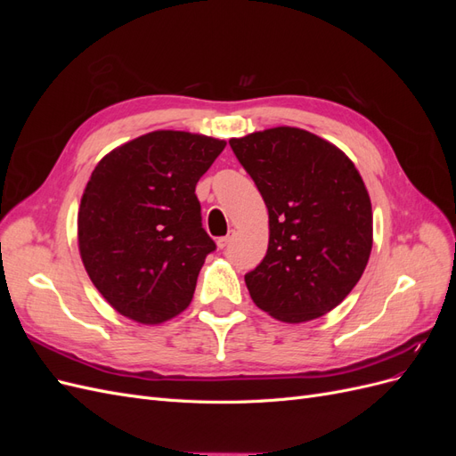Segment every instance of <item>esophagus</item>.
I'll return each mask as SVG.
<instances>
[{
  "instance_id": "esophagus-1",
  "label": "esophagus",
  "mask_w": 456,
  "mask_h": 456,
  "mask_svg": "<svg viewBox=\"0 0 456 456\" xmlns=\"http://www.w3.org/2000/svg\"><path fill=\"white\" fill-rule=\"evenodd\" d=\"M232 238H233V232H230L228 236H224V238H218V240H216L218 249H226V247H228L230 241H232Z\"/></svg>"
}]
</instances>
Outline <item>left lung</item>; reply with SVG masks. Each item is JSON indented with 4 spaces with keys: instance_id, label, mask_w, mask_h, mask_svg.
<instances>
[{
    "instance_id": "obj_1",
    "label": "left lung",
    "mask_w": 456,
    "mask_h": 456,
    "mask_svg": "<svg viewBox=\"0 0 456 456\" xmlns=\"http://www.w3.org/2000/svg\"><path fill=\"white\" fill-rule=\"evenodd\" d=\"M230 146L268 207L270 241L245 273L255 305L287 323L315 320L360 281L372 247V211L354 163L305 129L275 127Z\"/></svg>"
}]
</instances>
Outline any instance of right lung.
Instances as JSON below:
<instances>
[{
    "label": "right lung",
    "instance_id": "1",
    "mask_svg": "<svg viewBox=\"0 0 456 456\" xmlns=\"http://www.w3.org/2000/svg\"><path fill=\"white\" fill-rule=\"evenodd\" d=\"M224 146L154 131L94 167L77 215L79 253L99 293L129 320L167 322L194 297L205 256L216 249L196 184Z\"/></svg>",
    "mask_w": 456,
    "mask_h": 456
}]
</instances>
